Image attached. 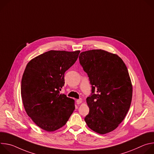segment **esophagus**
<instances>
[{
  "label": "esophagus",
  "mask_w": 154,
  "mask_h": 154,
  "mask_svg": "<svg viewBox=\"0 0 154 154\" xmlns=\"http://www.w3.org/2000/svg\"><path fill=\"white\" fill-rule=\"evenodd\" d=\"M82 102V99H77V101H76V103L77 104H80Z\"/></svg>",
  "instance_id": "34e87169"
}]
</instances>
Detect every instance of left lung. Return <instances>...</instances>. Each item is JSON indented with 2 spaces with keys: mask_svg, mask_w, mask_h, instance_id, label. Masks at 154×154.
I'll return each mask as SVG.
<instances>
[{
  "mask_svg": "<svg viewBox=\"0 0 154 154\" xmlns=\"http://www.w3.org/2000/svg\"><path fill=\"white\" fill-rule=\"evenodd\" d=\"M79 61L92 85L91 94L86 98L90 112L85 121L95 132H110L130 106L132 85L127 68L118 55L101 49L82 52Z\"/></svg>",
  "mask_w": 154,
  "mask_h": 154,
  "instance_id": "obj_1",
  "label": "left lung"
}]
</instances>
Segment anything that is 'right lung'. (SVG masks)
<instances>
[{
    "label": "right lung",
    "mask_w": 154,
    "mask_h": 154,
    "mask_svg": "<svg viewBox=\"0 0 154 154\" xmlns=\"http://www.w3.org/2000/svg\"><path fill=\"white\" fill-rule=\"evenodd\" d=\"M80 51H50L31 60L21 80V96L26 112L48 131L66 124L75 109L74 100L60 91L64 72L75 63Z\"/></svg>",
    "instance_id": "1"
}]
</instances>
